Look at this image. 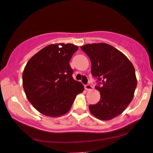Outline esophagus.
<instances>
[{"instance_id":"1","label":"esophagus","mask_w":153,"mask_h":153,"mask_svg":"<svg viewBox=\"0 0 153 153\" xmlns=\"http://www.w3.org/2000/svg\"><path fill=\"white\" fill-rule=\"evenodd\" d=\"M93 86H92L91 84H87L85 85V89L86 91H90V90H93Z\"/></svg>"}]
</instances>
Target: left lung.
<instances>
[{"label":"left lung","mask_w":153,"mask_h":153,"mask_svg":"<svg viewBox=\"0 0 153 153\" xmlns=\"http://www.w3.org/2000/svg\"><path fill=\"white\" fill-rule=\"evenodd\" d=\"M80 48L90 58L91 74L102 83V87H96L100 100L89 105L91 113L100 120H111L133 100L137 85L134 65L121 51L107 43H88Z\"/></svg>","instance_id":"left-lung-1"}]
</instances>
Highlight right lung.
<instances>
[{
    "mask_svg": "<svg viewBox=\"0 0 153 153\" xmlns=\"http://www.w3.org/2000/svg\"><path fill=\"white\" fill-rule=\"evenodd\" d=\"M78 47L71 43L48 45L30 59L22 74L25 94L36 110L56 117L70 111L84 86L74 80L70 59Z\"/></svg>",
    "mask_w": 153,
    "mask_h": 153,
    "instance_id": "1",
    "label": "right lung"
}]
</instances>
